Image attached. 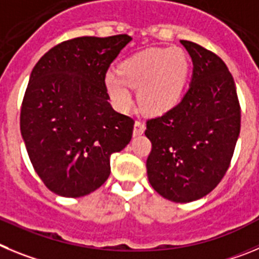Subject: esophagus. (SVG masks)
Returning a JSON list of instances; mask_svg holds the SVG:
<instances>
[{
  "label": "esophagus",
  "mask_w": 259,
  "mask_h": 259,
  "mask_svg": "<svg viewBox=\"0 0 259 259\" xmlns=\"http://www.w3.org/2000/svg\"><path fill=\"white\" fill-rule=\"evenodd\" d=\"M144 130H146V126H144L143 122H141V121H135L134 130H133V135H134V137H139V135L143 134Z\"/></svg>",
  "instance_id": "esophagus-1"
}]
</instances>
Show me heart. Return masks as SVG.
Listing matches in <instances>:
<instances>
[{
  "instance_id": "b5f03b06",
  "label": "heart",
  "mask_w": 259,
  "mask_h": 259,
  "mask_svg": "<svg viewBox=\"0 0 259 259\" xmlns=\"http://www.w3.org/2000/svg\"><path fill=\"white\" fill-rule=\"evenodd\" d=\"M190 58L179 48H150L138 51L108 72L104 86L113 106L126 111L132 104L129 88L138 89L137 98L143 112L162 115L181 101L190 74Z\"/></svg>"
}]
</instances>
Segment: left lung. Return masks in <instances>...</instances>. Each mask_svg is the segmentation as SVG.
Segmentation results:
<instances>
[{
  "mask_svg": "<svg viewBox=\"0 0 259 259\" xmlns=\"http://www.w3.org/2000/svg\"><path fill=\"white\" fill-rule=\"evenodd\" d=\"M193 63L190 88L162 116L147 121L151 186L174 202L206 196L227 171L240 134V104L232 74L220 57L182 39Z\"/></svg>",
  "mask_w": 259,
  "mask_h": 259,
  "instance_id": "8db88e82",
  "label": "left lung"
}]
</instances>
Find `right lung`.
<instances>
[{
    "label": "right lung",
    "mask_w": 259,
    "mask_h": 259,
    "mask_svg": "<svg viewBox=\"0 0 259 259\" xmlns=\"http://www.w3.org/2000/svg\"><path fill=\"white\" fill-rule=\"evenodd\" d=\"M127 34L77 37L54 46L29 76L20 111L28 156L46 187L81 197L111 173L109 157L129 144L133 118L116 112L104 86Z\"/></svg>",
    "instance_id": "obj_1"
}]
</instances>
